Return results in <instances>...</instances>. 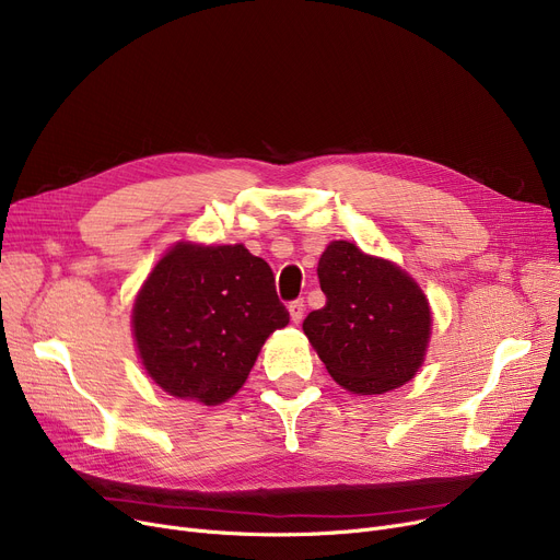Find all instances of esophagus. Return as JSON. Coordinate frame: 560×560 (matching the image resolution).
Wrapping results in <instances>:
<instances>
[{
  "label": "esophagus",
  "mask_w": 560,
  "mask_h": 560,
  "mask_svg": "<svg viewBox=\"0 0 560 560\" xmlns=\"http://www.w3.org/2000/svg\"><path fill=\"white\" fill-rule=\"evenodd\" d=\"M288 311H290V317H292V322H302V317H304V311H306V304H304V298H300V300H292L290 304H288Z\"/></svg>",
  "instance_id": "obj_1"
}]
</instances>
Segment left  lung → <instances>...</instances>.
Returning <instances> with one entry per match:
<instances>
[{
    "instance_id": "left-lung-1",
    "label": "left lung",
    "mask_w": 560,
    "mask_h": 560,
    "mask_svg": "<svg viewBox=\"0 0 560 560\" xmlns=\"http://www.w3.org/2000/svg\"><path fill=\"white\" fill-rule=\"evenodd\" d=\"M327 304L311 311L304 334L338 384L384 395L422 365L431 311L420 285L397 265L336 241L317 265Z\"/></svg>"
}]
</instances>
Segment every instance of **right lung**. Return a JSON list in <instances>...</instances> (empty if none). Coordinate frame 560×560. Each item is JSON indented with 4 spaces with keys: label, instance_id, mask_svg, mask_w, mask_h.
<instances>
[{
    "label": "right lung",
    "instance_id": "obj_1",
    "mask_svg": "<svg viewBox=\"0 0 560 560\" xmlns=\"http://www.w3.org/2000/svg\"><path fill=\"white\" fill-rule=\"evenodd\" d=\"M288 322L270 265L243 245H176L133 306L147 374L165 393L206 406L238 393L265 338Z\"/></svg>",
    "mask_w": 560,
    "mask_h": 560
}]
</instances>
